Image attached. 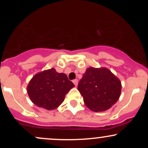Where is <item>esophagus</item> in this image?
I'll list each match as a JSON object with an SVG mask.
<instances>
[{"instance_id": "esophagus-1", "label": "esophagus", "mask_w": 148, "mask_h": 148, "mask_svg": "<svg viewBox=\"0 0 148 148\" xmlns=\"http://www.w3.org/2000/svg\"><path fill=\"white\" fill-rule=\"evenodd\" d=\"M73 83H74V84L75 85V86H77V85H78V80L77 79L73 80Z\"/></svg>"}]
</instances>
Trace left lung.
Masks as SVG:
<instances>
[{
    "instance_id": "1",
    "label": "left lung",
    "mask_w": 148,
    "mask_h": 148,
    "mask_svg": "<svg viewBox=\"0 0 148 148\" xmlns=\"http://www.w3.org/2000/svg\"><path fill=\"white\" fill-rule=\"evenodd\" d=\"M121 88L120 79L105 67L88 68L78 85L85 104L95 112L106 111L114 105Z\"/></svg>"
}]
</instances>
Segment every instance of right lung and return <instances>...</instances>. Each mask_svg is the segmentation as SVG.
<instances>
[{
	"mask_svg": "<svg viewBox=\"0 0 148 148\" xmlns=\"http://www.w3.org/2000/svg\"><path fill=\"white\" fill-rule=\"evenodd\" d=\"M73 87L74 84L65 74L51 68L35 74L27 86V92L34 104L50 111L63 102Z\"/></svg>",
	"mask_w": 148,
	"mask_h": 148,
	"instance_id": "right-lung-1",
	"label": "right lung"
}]
</instances>
